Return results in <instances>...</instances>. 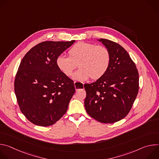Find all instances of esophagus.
Here are the masks:
<instances>
[{
	"label": "esophagus",
	"mask_w": 159,
	"mask_h": 159,
	"mask_svg": "<svg viewBox=\"0 0 159 159\" xmlns=\"http://www.w3.org/2000/svg\"><path fill=\"white\" fill-rule=\"evenodd\" d=\"M82 84H83V85H84V83H82ZM75 84H76V82H74V85H75V89H76V90H78V89H77V88H76V85H75Z\"/></svg>",
	"instance_id": "esophagus-1"
}]
</instances>
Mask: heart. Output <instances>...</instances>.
<instances>
[{
	"mask_svg": "<svg viewBox=\"0 0 159 159\" xmlns=\"http://www.w3.org/2000/svg\"><path fill=\"white\" fill-rule=\"evenodd\" d=\"M69 55L59 56L56 63L58 69L68 77L72 75L79 64L80 68L73 76L75 80L84 81L90 77L98 79L106 74L110 65V52L102 45L79 42L69 50Z\"/></svg>",
	"mask_w": 159,
	"mask_h": 159,
	"instance_id": "obj_1",
	"label": "heart"
}]
</instances>
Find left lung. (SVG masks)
Masks as SVG:
<instances>
[{"instance_id": "obj_1", "label": "left lung", "mask_w": 159, "mask_h": 159, "mask_svg": "<svg viewBox=\"0 0 159 159\" xmlns=\"http://www.w3.org/2000/svg\"><path fill=\"white\" fill-rule=\"evenodd\" d=\"M98 41L110 52V65L102 77L84 85V106L89 115L98 121L113 123L126 117L131 110L139 93V75L121 45L106 39Z\"/></svg>"}]
</instances>
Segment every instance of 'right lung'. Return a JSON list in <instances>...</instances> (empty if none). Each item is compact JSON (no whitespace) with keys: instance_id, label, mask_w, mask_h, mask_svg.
<instances>
[{"instance_id":"1","label":"right lung","mask_w":159,"mask_h":159,"mask_svg":"<svg viewBox=\"0 0 159 159\" xmlns=\"http://www.w3.org/2000/svg\"><path fill=\"white\" fill-rule=\"evenodd\" d=\"M75 41L41 42L20 61L14 80L15 94L22 114L36 125L51 126L67 111L75 89L56 61Z\"/></svg>"}]
</instances>
